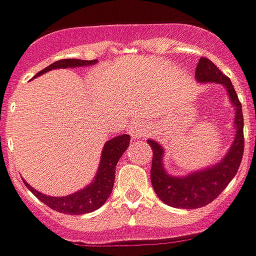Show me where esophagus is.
<instances>
[{"label": "esophagus", "instance_id": "34e87169", "mask_svg": "<svg viewBox=\"0 0 256 256\" xmlns=\"http://www.w3.org/2000/svg\"><path fill=\"white\" fill-rule=\"evenodd\" d=\"M130 128H131L130 132L132 135V138H142L144 135L146 134V130L144 128V125L141 122H134Z\"/></svg>", "mask_w": 256, "mask_h": 256}]
</instances>
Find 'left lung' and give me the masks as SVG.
<instances>
[{"mask_svg": "<svg viewBox=\"0 0 256 256\" xmlns=\"http://www.w3.org/2000/svg\"><path fill=\"white\" fill-rule=\"evenodd\" d=\"M195 76L202 82L222 84L230 94L232 104L236 106L235 126L236 135L230 152L215 166L201 172H195L184 178L171 176L162 168V148L155 142L148 141L152 148V164H151V182L154 191L165 204L174 208L195 210L208 205L221 194L232 178L236 175L244 156V115L238 95L234 90L231 80L221 72L211 60L202 56L195 70Z\"/></svg>", "mask_w": 256, "mask_h": 256, "instance_id": "left-lung-1", "label": "left lung"}]
</instances>
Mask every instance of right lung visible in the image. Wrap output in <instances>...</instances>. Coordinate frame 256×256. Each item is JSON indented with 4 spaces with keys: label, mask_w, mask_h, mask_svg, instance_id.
Wrapping results in <instances>:
<instances>
[{
    "label": "right lung",
    "mask_w": 256,
    "mask_h": 256,
    "mask_svg": "<svg viewBox=\"0 0 256 256\" xmlns=\"http://www.w3.org/2000/svg\"><path fill=\"white\" fill-rule=\"evenodd\" d=\"M94 62H95V60L92 61L75 60V58L60 60V61H55L54 64L48 65L36 75L44 74L46 71H51L55 68H68V66L75 68V66L91 65ZM130 140H131V136L125 134V135L115 136L104 145L101 164H100V168L96 172L95 181L90 186H86L85 190H81V191L75 192L68 196L58 198V196H48V195L38 192L32 186H30L26 182H25V186L32 192L40 201L44 202L46 206H50L54 211L68 214V215H81V214L95 211L100 206H102L104 202L106 201V198L112 191L116 162L122 156V154L126 151V148L130 145Z\"/></svg>",
    "instance_id": "right-lung-1"
}]
</instances>
